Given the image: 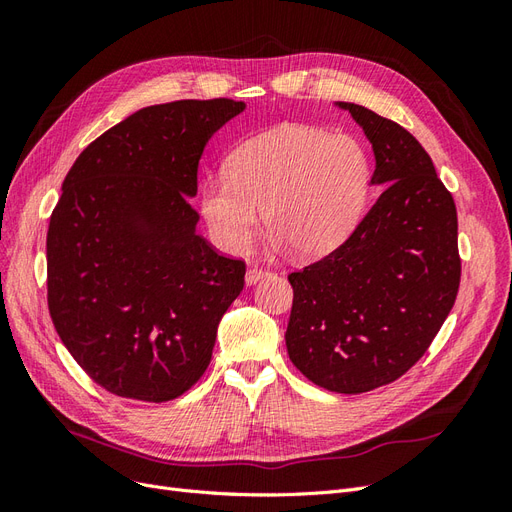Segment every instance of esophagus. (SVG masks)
<instances>
[{"label":"esophagus","instance_id":"obj_1","mask_svg":"<svg viewBox=\"0 0 512 512\" xmlns=\"http://www.w3.org/2000/svg\"><path fill=\"white\" fill-rule=\"evenodd\" d=\"M267 275H271L269 271H262V269H258V267H250L245 271V284L247 286H254V284H258L260 280H265Z\"/></svg>","mask_w":512,"mask_h":512}]
</instances>
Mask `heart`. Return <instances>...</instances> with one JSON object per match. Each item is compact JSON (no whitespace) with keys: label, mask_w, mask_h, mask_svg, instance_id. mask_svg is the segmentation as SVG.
Here are the masks:
<instances>
[{"label":"heart","mask_w":512,"mask_h":512,"mask_svg":"<svg viewBox=\"0 0 512 512\" xmlns=\"http://www.w3.org/2000/svg\"><path fill=\"white\" fill-rule=\"evenodd\" d=\"M367 188L369 164L354 138L288 123L245 141L228 156L226 173L205 177L200 213L228 254L247 250L262 209L275 247L318 258L346 241Z\"/></svg>","instance_id":"b5f03b06"}]
</instances>
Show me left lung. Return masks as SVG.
I'll return each instance as SVG.
<instances>
[{
    "label": "left lung",
    "mask_w": 512,
    "mask_h": 512,
    "mask_svg": "<svg viewBox=\"0 0 512 512\" xmlns=\"http://www.w3.org/2000/svg\"><path fill=\"white\" fill-rule=\"evenodd\" d=\"M374 151L376 205L335 252L290 273V361L333 393H367L404 376L453 309L461 260L457 209L427 151L399 123L335 102Z\"/></svg>",
    "instance_id": "obj_1"
}]
</instances>
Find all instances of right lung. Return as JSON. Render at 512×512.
<instances>
[{"label":"right lung","mask_w":512,"mask_h":512,"mask_svg":"<svg viewBox=\"0 0 512 512\" xmlns=\"http://www.w3.org/2000/svg\"><path fill=\"white\" fill-rule=\"evenodd\" d=\"M228 98L145 106L91 143L46 235L49 309L87 376L119 397L168 401L205 374L245 265L198 235L190 198Z\"/></svg>","instance_id":"obj_1"}]
</instances>
